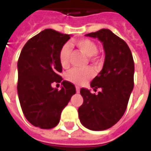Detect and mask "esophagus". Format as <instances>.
Returning <instances> with one entry per match:
<instances>
[{
	"label": "esophagus",
	"instance_id": "34e87169",
	"mask_svg": "<svg viewBox=\"0 0 151 151\" xmlns=\"http://www.w3.org/2000/svg\"><path fill=\"white\" fill-rule=\"evenodd\" d=\"M76 91H77V93H79V91H80V88L78 86H76Z\"/></svg>",
	"mask_w": 151,
	"mask_h": 151
}]
</instances>
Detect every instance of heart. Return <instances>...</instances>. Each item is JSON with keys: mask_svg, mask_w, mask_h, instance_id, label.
Here are the masks:
<instances>
[{"mask_svg": "<svg viewBox=\"0 0 151 151\" xmlns=\"http://www.w3.org/2000/svg\"><path fill=\"white\" fill-rule=\"evenodd\" d=\"M76 46L81 50V52L88 57L95 56L98 52V47L95 42L89 39H82L75 42ZM71 52L70 45L66 43L61 47L59 53V61L63 68H66L69 65V56ZM94 75V72L91 68L86 69H73L67 73L66 78L68 81L76 85H82L91 79Z\"/></svg>", "mask_w": 151, "mask_h": 151, "instance_id": "obj_1", "label": "heart"}]
</instances>
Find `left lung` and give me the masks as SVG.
Here are the masks:
<instances>
[{
  "mask_svg": "<svg viewBox=\"0 0 151 151\" xmlns=\"http://www.w3.org/2000/svg\"><path fill=\"white\" fill-rule=\"evenodd\" d=\"M86 36L97 38L103 43L105 58L103 69L91 83L94 91L100 88L101 91L95 95L88 89H81L83 104L78 108V116L89 129H108L123 116L133 91V56L127 43L108 29Z\"/></svg>",
  "mask_w": 151,
  "mask_h": 151,
  "instance_id": "8db88e82",
  "label": "left lung"
}]
</instances>
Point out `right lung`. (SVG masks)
I'll return each mask as SVG.
<instances>
[{
	"label": "right lung",
	"mask_w": 151,
	"mask_h": 151,
	"mask_svg": "<svg viewBox=\"0 0 151 151\" xmlns=\"http://www.w3.org/2000/svg\"><path fill=\"white\" fill-rule=\"evenodd\" d=\"M70 35L52 29L41 31L29 40L18 61V95L27 120L40 129H52L60 121L61 111L76 93L75 86L62 81L59 53ZM53 82H61L60 91Z\"/></svg>",
	"instance_id": "right-lung-1"
}]
</instances>
